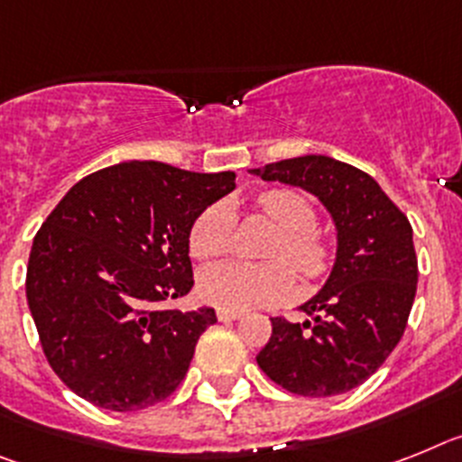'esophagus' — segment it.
Listing matches in <instances>:
<instances>
[{
  "instance_id": "obj_1",
  "label": "esophagus",
  "mask_w": 462,
  "mask_h": 462,
  "mask_svg": "<svg viewBox=\"0 0 462 462\" xmlns=\"http://www.w3.org/2000/svg\"><path fill=\"white\" fill-rule=\"evenodd\" d=\"M216 316H218V320H223V323H227V320H236L242 319V311H235V309H218L216 311Z\"/></svg>"
}]
</instances>
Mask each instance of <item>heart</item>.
<instances>
[{"instance_id":"b5f03b06","label":"heart","mask_w":462,"mask_h":462,"mask_svg":"<svg viewBox=\"0 0 462 462\" xmlns=\"http://www.w3.org/2000/svg\"><path fill=\"white\" fill-rule=\"evenodd\" d=\"M258 208L281 230L272 258L286 260L302 279H316L326 272L328 248L316 227V208L302 192L274 188L258 198ZM232 214L226 204H211L192 220L188 246L192 258L208 260L232 246ZM292 292V274L283 263L254 264L223 260L208 264L199 274V295L220 309L267 307Z\"/></svg>"}]
</instances>
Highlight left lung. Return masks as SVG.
I'll return each mask as SVG.
<instances>
[{"label":"left lung","mask_w":462,"mask_h":462,"mask_svg":"<svg viewBox=\"0 0 462 462\" xmlns=\"http://www.w3.org/2000/svg\"><path fill=\"white\" fill-rule=\"evenodd\" d=\"M251 174L311 192L337 227V258L326 286L304 302V323L272 319L258 365L281 388L330 398L360 386L402 339L419 263L407 216L370 174L328 155L264 164Z\"/></svg>","instance_id":"8db88e82"}]
</instances>
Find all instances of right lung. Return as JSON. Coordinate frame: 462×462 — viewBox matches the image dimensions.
Returning <instances> with one entry per match:
<instances>
[{"label":"right lung","mask_w":462,"mask_h":462,"mask_svg":"<svg viewBox=\"0 0 462 462\" xmlns=\"http://www.w3.org/2000/svg\"><path fill=\"white\" fill-rule=\"evenodd\" d=\"M235 171L198 174L132 160L71 186L34 236L27 304L48 365L102 409L139 411L170 398L216 311L162 309L188 295V232Z\"/></svg>","instance_id":"right-lung-1"}]
</instances>
